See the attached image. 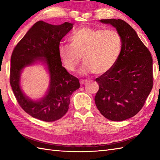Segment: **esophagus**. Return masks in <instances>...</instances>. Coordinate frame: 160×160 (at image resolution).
I'll use <instances>...</instances> for the list:
<instances>
[{"instance_id":"esophagus-1","label":"esophagus","mask_w":160,"mask_h":160,"mask_svg":"<svg viewBox=\"0 0 160 160\" xmlns=\"http://www.w3.org/2000/svg\"><path fill=\"white\" fill-rule=\"evenodd\" d=\"M87 82V80H80V84L81 85H83V84H85Z\"/></svg>"}]
</instances>
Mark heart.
Wrapping results in <instances>:
<instances>
[{"mask_svg":"<svg viewBox=\"0 0 160 160\" xmlns=\"http://www.w3.org/2000/svg\"><path fill=\"white\" fill-rule=\"evenodd\" d=\"M69 40L70 45L59 44L58 56L64 67L73 72L82 54L84 62L79 70L81 74L106 73L115 65L122 51V38L113 30L84 26L76 30Z\"/></svg>","mask_w":160,"mask_h":160,"instance_id":"obj_1","label":"heart"}]
</instances>
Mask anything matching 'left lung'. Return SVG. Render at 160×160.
<instances>
[{"mask_svg":"<svg viewBox=\"0 0 160 160\" xmlns=\"http://www.w3.org/2000/svg\"><path fill=\"white\" fill-rule=\"evenodd\" d=\"M116 29L122 51L115 65L96 79L99 88L95 102L99 112L112 121L134 116L152 88V58L136 31L122 19H101Z\"/></svg>","mask_w":160,"mask_h":160,"instance_id":"left-lung-1","label":"left lung"}]
</instances>
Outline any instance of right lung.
Masks as SVG:
<instances>
[{
  "instance_id": "add662e5",
  "label": "right lung",
  "mask_w": 160,
  "mask_h": 160,
  "mask_svg": "<svg viewBox=\"0 0 160 160\" xmlns=\"http://www.w3.org/2000/svg\"><path fill=\"white\" fill-rule=\"evenodd\" d=\"M65 22L52 25L39 21L26 33L13 50L11 56L10 85L18 103L35 118L45 122L58 120L67 113L72 92L79 89V81L62 66L58 47L62 38L73 28ZM40 63L48 72L50 85L40 99L27 96L20 86V75L29 66Z\"/></svg>"
}]
</instances>
